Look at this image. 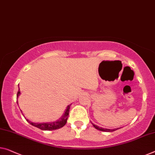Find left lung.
<instances>
[{
    "label": "left lung",
    "mask_w": 155,
    "mask_h": 155,
    "mask_svg": "<svg viewBox=\"0 0 155 155\" xmlns=\"http://www.w3.org/2000/svg\"><path fill=\"white\" fill-rule=\"evenodd\" d=\"M92 125H93V127L95 129H98V130L100 131H107V132H111V131H115L117 130V129H118V128H116V129H106V128H102V127H99L97 125H95V124H94L92 122Z\"/></svg>",
    "instance_id": "obj_1"
}]
</instances>
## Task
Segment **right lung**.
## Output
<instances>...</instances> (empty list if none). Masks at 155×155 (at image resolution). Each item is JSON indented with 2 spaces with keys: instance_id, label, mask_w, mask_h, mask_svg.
<instances>
[{
  "instance_id": "right-lung-1",
  "label": "right lung",
  "mask_w": 155,
  "mask_h": 155,
  "mask_svg": "<svg viewBox=\"0 0 155 155\" xmlns=\"http://www.w3.org/2000/svg\"><path fill=\"white\" fill-rule=\"evenodd\" d=\"M20 94H21L20 90H18L17 94V99H18V96L20 95ZM17 104H18V102H17ZM70 106L71 105H68V107H67V108L65 109V110H64V114L62 115L61 118L57 120L56 121H54V122H41V123H38V122H37V123H35V122L30 121L29 120L26 119V117H25V118H26V121L28 122V123L31 124V125L35 127L40 129H41V130L51 131V130H55V129H58L60 128L63 127V126H64V124H66L67 120H68V118L69 117V112H70ZM21 113H22V111H21ZM22 114H23V113H22ZM23 115H24V114H23Z\"/></svg>"
}]
</instances>
